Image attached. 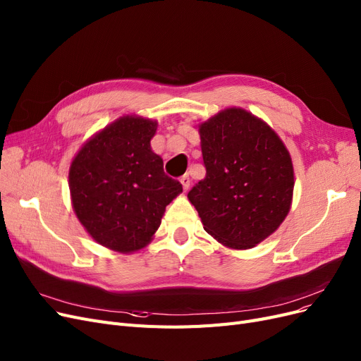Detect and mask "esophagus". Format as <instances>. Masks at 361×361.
Listing matches in <instances>:
<instances>
[{
    "label": "esophagus",
    "mask_w": 361,
    "mask_h": 361,
    "mask_svg": "<svg viewBox=\"0 0 361 361\" xmlns=\"http://www.w3.org/2000/svg\"><path fill=\"white\" fill-rule=\"evenodd\" d=\"M180 181H181V184H183V189L184 190H188L189 188H190V177L188 176V173H184V176L180 178Z\"/></svg>",
    "instance_id": "obj_1"
}]
</instances>
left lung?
Here are the masks:
<instances>
[{"label": "left lung", "mask_w": 361, "mask_h": 361, "mask_svg": "<svg viewBox=\"0 0 361 361\" xmlns=\"http://www.w3.org/2000/svg\"><path fill=\"white\" fill-rule=\"evenodd\" d=\"M207 176L189 192L204 229L232 250L271 236L293 201L295 169L286 144L257 116L229 106L197 125Z\"/></svg>", "instance_id": "obj_1"}]
</instances>
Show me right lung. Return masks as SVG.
I'll return each instance as SVG.
<instances>
[{
	"label": "right lung",
	"instance_id": "1",
	"mask_svg": "<svg viewBox=\"0 0 361 361\" xmlns=\"http://www.w3.org/2000/svg\"><path fill=\"white\" fill-rule=\"evenodd\" d=\"M157 122L118 117L90 137L74 156L68 184L73 209L86 232L105 248L135 252L159 229L165 208L183 188L164 172L152 150Z\"/></svg>",
	"mask_w": 361,
	"mask_h": 361
}]
</instances>
